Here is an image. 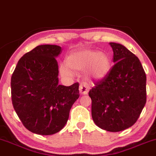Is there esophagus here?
<instances>
[{"label": "esophagus", "instance_id": "obj_1", "mask_svg": "<svg viewBox=\"0 0 156 156\" xmlns=\"http://www.w3.org/2000/svg\"><path fill=\"white\" fill-rule=\"evenodd\" d=\"M89 91V86L87 84L81 83L79 86V91L81 94H87Z\"/></svg>", "mask_w": 156, "mask_h": 156}]
</instances>
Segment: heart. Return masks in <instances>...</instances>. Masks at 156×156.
<instances>
[{"mask_svg": "<svg viewBox=\"0 0 156 156\" xmlns=\"http://www.w3.org/2000/svg\"><path fill=\"white\" fill-rule=\"evenodd\" d=\"M67 67H60L63 76H70L71 72L86 71V76L95 80L105 78L111 68V61L105 53L93 50H80L71 53L66 59Z\"/></svg>", "mask_w": 156, "mask_h": 156, "instance_id": "b5f03b06", "label": "heart"}]
</instances>
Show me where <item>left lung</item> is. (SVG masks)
<instances>
[{"instance_id":"obj_1","label":"left lung","mask_w":156,"mask_h":156,"mask_svg":"<svg viewBox=\"0 0 156 156\" xmlns=\"http://www.w3.org/2000/svg\"><path fill=\"white\" fill-rule=\"evenodd\" d=\"M115 63L89 91L95 124L108 132L129 128L146 103V75L137 57L123 45L110 43Z\"/></svg>"}]
</instances>
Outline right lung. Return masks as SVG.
<instances>
[{"label":"right lung","mask_w":156,"mask_h":156,"mask_svg":"<svg viewBox=\"0 0 156 156\" xmlns=\"http://www.w3.org/2000/svg\"><path fill=\"white\" fill-rule=\"evenodd\" d=\"M62 48L41 45L19 60L11 80L12 100L18 117L30 132L51 135L66 124L79 97V83L59 84L56 58Z\"/></svg>","instance_id":"1"}]
</instances>
